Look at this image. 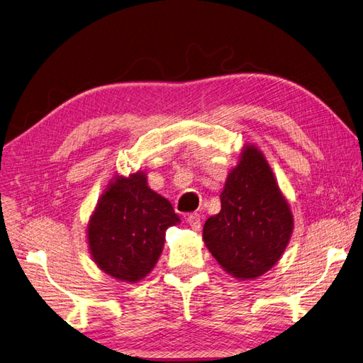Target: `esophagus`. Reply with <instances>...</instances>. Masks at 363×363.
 I'll return each instance as SVG.
<instances>
[{"label": "esophagus", "mask_w": 363, "mask_h": 363, "mask_svg": "<svg viewBox=\"0 0 363 363\" xmlns=\"http://www.w3.org/2000/svg\"><path fill=\"white\" fill-rule=\"evenodd\" d=\"M187 224L194 230V231H199L201 230V216L198 213H193L187 218Z\"/></svg>", "instance_id": "obj_1"}]
</instances>
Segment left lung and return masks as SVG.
Masks as SVG:
<instances>
[{
  "instance_id": "left-lung-1",
  "label": "left lung",
  "mask_w": 363,
  "mask_h": 363,
  "mask_svg": "<svg viewBox=\"0 0 363 363\" xmlns=\"http://www.w3.org/2000/svg\"><path fill=\"white\" fill-rule=\"evenodd\" d=\"M293 228L291 207L267 157L245 144L220 191V211L203 225V244L225 273L253 281L279 262Z\"/></svg>"
}]
</instances>
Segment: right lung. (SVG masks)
I'll return each mask as SVG.
<instances>
[{
  "mask_svg": "<svg viewBox=\"0 0 363 363\" xmlns=\"http://www.w3.org/2000/svg\"><path fill=\"white\" fill-rule=\"evenodd\" d=\"M179 222L170 201L148 187L145 172L116 174L89 219L90 256L101 272L136 284L155 268L167 228Z\"/></svg>",
  "mask_w": 363,
  "mask_h": 363,
  "instance_id": "add662e5",
  "label": "right lung"
}]
</instances>
